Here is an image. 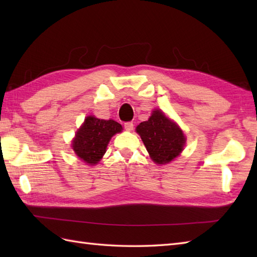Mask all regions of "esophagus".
Segmentation results:
<instances>
[{
	"instance_id": "esophagus-1",
	"label": "esophagus",
	"mask_w": 257,
	"mask_h": 257,
	"mask_svg": "<svg viewBox=\"0 0 257 257\" xmlns=\"http://www.w3.org/2000/svg\"><path fill=\"white\" fill-rule=\"evenodd\" d=\"M124 128L125 130H128V132H132V130L134 129V123L132 121H128V122H124Z\"/></svg>"
}]
</instances>
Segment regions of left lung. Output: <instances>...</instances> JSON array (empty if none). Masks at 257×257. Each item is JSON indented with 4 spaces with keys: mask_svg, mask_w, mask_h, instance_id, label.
<instances>
[{
    "mask_svg": "<svg viewBox=\"0 0 257 257\" xmlns=\"http://www.w3.org/2000/svg\"><path fill=\"white\" fill-rule=\"evenodd\" d=\"M136 130L158 165L172 161L183 150L185 137L182 130L161 110H155L149 120L141 122Z\"/></svg>",
    "mask_w": 257,
    "mask_h": 257,
    "instance_id": "left-lung-1",
    "label": "left lung"
}]
</instances>
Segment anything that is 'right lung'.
Returning <instances> with one entry per match:
<instances>
[{
	"label": "right lung",
	"mask_w": 257,
	"mask_h": 257,
	"mask_svg": "<svg viewBox=\"0 0 257 257\" xmlns=\"http://www.w3.org/2000/svg\"><path fill=\"white\" fill-rule=\"evenodd\" d=\"M121 130V124L114 120L87 117L73 141L75 154L88 165H96L105 155L109 140Z\"/></svg>",
	"instance_id": "right-lung-1"
}]
</instances>
